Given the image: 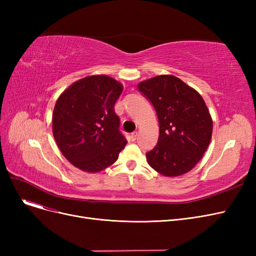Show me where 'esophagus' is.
<instances>
[{
    "instance_id": "1",
    "label": "esophagus",
    "mask_w": 256,
    "mask_h": 256,
    "mask_svg": "<svg viewBox=\"0 0 256 256\" xmlns=\"http://www.w3.org/2000/svg\"><path fill=\"white\" fill-rule=\"evenodd\" d=\"M138 132H134L130 136V140H131V141H136V138H138Z\"/></svg>"
}]
</instances>
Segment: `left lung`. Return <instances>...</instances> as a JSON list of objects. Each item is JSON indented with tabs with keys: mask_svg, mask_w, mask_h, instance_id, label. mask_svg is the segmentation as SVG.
Returning <instances> with one entry per match:
<instances>
[{
	"mask_svg": "<svg viewBox=\"0 0 256 256\" xmlns=\"http://www.w3.org/2000/svg\"><path fill=\"white\" fill-rule=\"evenodd\" d=\"M159 120V138L146 154L148 164L166 177L180 176L196 166L210 143L212 118L198 92L172 74L138 84Z\"/></svg>",
	"mask_w": 256,
	"mask_h": 256,
	"instance_id": "obj_1",
	"label": "left lung"
}]
</instances>
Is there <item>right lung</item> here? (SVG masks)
Listing matches in <instances>:
<instances>
[{
    "label": "right lung",
    "instance_id": "right-lung-1",
    "mask_svg": "<svg viewBox=\"0 0 256 256\" xmlns=\"http://www.w3.org/2000/svg\"><path fill=\"white\" fill-rule=\"evenodd\" d=\"M122 84L106 74L74 82L56 100L52 132L63 156L84 172L98 173L118 160L127 144L114 104Z\"/></svg>",
    "mask_w": 256,
    "mask_h": 256
}]
</instances>
